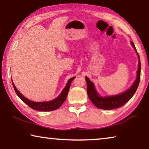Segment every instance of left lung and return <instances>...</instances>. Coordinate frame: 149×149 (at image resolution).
Wrapping results in <instances>:
<instances>
[{"label":"left lung","mask_w":149,"mask_h":149,"mask_svg":"<svg viewBox=\"0 0 149 149\" xmlns=\"http://www.w3.org/2000/svg\"><path fill=\"white\" fill-rule=\"evenodd\" d=\"M132 45L134 47V49L136 51L137 54L138 56V69L137 71V77L133 85L130 88L127 90L123 93H121L120 95H117L111 96H106V97H101L98 95V94L96 93L95 88L94 84L88 79V77H86V80L87 83V93L88 95L90 100L92 102L95 104L96 107L101 109L104 110H111L116 109L120 107L123 106L126 102L131 99L133 95L136 91L138 85H139L140 79V70H141V65H140V56L138 52L136 49V47L132 42H131Z\"/></svg>","instance_id":"obj_1"}]
</instances>
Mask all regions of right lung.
Instances as JSON below:
<instances>
[{"mask_svg":"<svg viewBox=\"0 0 149 149\" xmlns=\"http://www.w3.org/2000/svg\"><path fill=\"white\" fill-rule=\"evenodd\" d=\"M75 78V77H72L68 81L66 86L65 87L63 91H62V93H61V95L58 96L57 98H56L55 99L51 101H47V102H33L32 100H28V98L24 97L22 94H21L17 89L16 88L15 86L14 85L13 82L12 81L13 86L14 90L15 91V93L17 96L19 97L22 100H23L25 103L28 104V105L31 107L33 109L37 110V111H53L55 109H57L58 108H59L61 104L63 103L65 100L67 96H68L69 90H70L71 83L73 79Z\"/></svg>","mask_w":149,"mask_h":149,"instance_id":"add662e5","label":"right lung"}]
</instances>
